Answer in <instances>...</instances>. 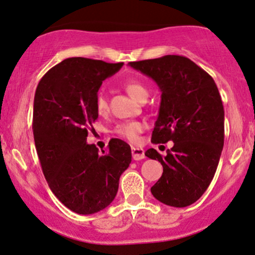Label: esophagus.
Masks as SVG:
<instances>
[{"label": "esophagus", "instance_id": "esophagus-1", "mask_svg": "<svg viewBox=\"0 0 255 255\" xmlns=\"http://www.w3.org/2000/svg\"><path fill=\"white\" fill-rule=\"evenodd\" d=\"M131 155H133L134 160H141L145 158V151L139 147H131Z\"/></svg>", "mask_w": 255, "mask_h": 255}]
</instances>
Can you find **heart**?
<instances>
[{
	"mask_svg": "<svg viewBox=\"0 0 255 255\" xmlns=\"http://www.w3.org/2000/svg\"><path fill=\"white\" fill-rule=\"evenodd\" d=\"M124 87L127 91L128 95L133 98V100L139 101L141 98H146L148 95V90L142 83L136 81V79H129L124 84ZM96 109L97 112L103 113L107 109V100L103 94H98L96 98ZM143 129V125L139 121H129L124 122L116 126L115 133L119 136L124 137V139L130 141V142H137L139 140V134Z\"/></svg>",
	"mask_w": 255,
	"mask_h": 255,
	"instance_id": "1",
	"label": "heart"
}]
</instances>
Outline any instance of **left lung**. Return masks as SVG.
<instances>
[{"label":"left lung","mask_w":255,"mask_h":255,"mask_svg":"<svg viewBox=\"0 0 255 255\" xmlns=\"http://www.w3.org/2000/svg\"><path fill=\"white\" fill-rule=\"evenodd\" d=\"M129 65L151 77L161 91L152 142L174 143L165 157L154 148L145 153L162 165L152 195L166 205L188 207L210 185L223 148L225 110L219 89L209 73L183 56L168 54Z\"/></svg>","instance_id":"1"}]
</instances>
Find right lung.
<instances>
[{
	"instance_id": "1",
	"label": "right lung",
	"mask_w": 255,
	"mask_h": 255,
	"mask_svg": "<svg viewBox=\"0 0 255 255\" xmlns=\"http://www.w3.org/2000/svg\"><path fill=\"white\" fill-rule=\"evenodd\" d=\"M122 65L67 58L45 73L35 90L33 134L42 172L54 196L82 215L114 201L120 177L131 161L130 146L124 140L112 139L102 153L87 143L98 118V90Z\"/></svg>"
}]
</instances>
